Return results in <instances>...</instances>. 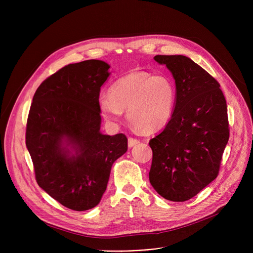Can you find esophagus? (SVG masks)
<instances>
[{
	"label": "esophagus",
	"mask_w": 253,
	"mask_h": 253,
	"mask_svg": "<svg viewBox=\"0 0 253 253\" xmlns=\"http://www.w3.org/2000/svg\"><path fill=\"white\" fill-rule=\"evenodd\" d=\"M137 143H139V140H138V139L133 138V137H129V138H128V147H129V148L134 147V145L137 144Z\"/></svg>",
	"instance_id": "obj_1"
}]
</instances>
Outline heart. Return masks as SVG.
<instances>
[{"instance_id": "obj_1", "label": "heart", "mask_w": 253, "mask_h": 253, "mask_svg": "<svg viewBox=\"0 0 253 253\" xmlns=\"http://www.w3.org/2000/svg\"><path fill=\"white\" fill-rule=\"evenodd\" d=\"M176 92L173 82L163 75L131 72L119 78L110 89V96L99 98V110L111 124L122 121L123 111L134 127L154 132L162 129L174 110Z\"/></svg>"}]
</instances>
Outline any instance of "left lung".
I'll return each mask as SVG.
<instances>
[{"label": "left lung", "instance_id": "obj_1", "mask_svg": "<svg viewBox=\"0 0 253 253\" xmlns=\"http://www.w3.org/2000/svg\"><path fill=\"white\" fill-rule=\"evenodd\" d=\"M176 85V102L165 129L149 142L150 182L166 200H190L218 173L230 137L227 101L216 80L183 55H156Z\"/></svg>", "mask_w": 253, "mask_h": 253}]
</instances>
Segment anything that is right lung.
<instances>
[{
    "label": "right lung",
    "instance_id": "add662e5",
    "mask_svg": "<svg viewBox=\"0 0 253 253\" xmlns=\"http://www.w3.org/2000/svg\"><path fill=\"white\" fill-rule=\"evenodd\" d=\"M109 69L96 59L63 66L38 87L26 122L25 143L38 184L75 211L99 203L112 165L128 149L125 134L99 131V92Z\"/></svg>",
    "mask_w": 253,
    "mask_h": 253
}]
</instances>
